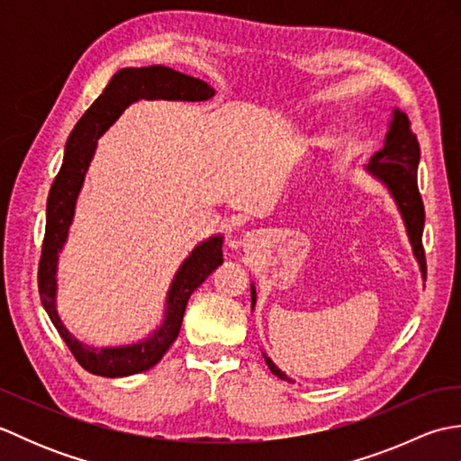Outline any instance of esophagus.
Returning <instances> with one entry per match:
<instances>
[{
  "mask_svg": "<svg viewBox=\"0 0 461 461\" xmlns=\"http://www.w3.org/2000/svg\"><path fill=\"white\" fill-rule=\"evenodd\" d=\"M259 240H261V236H259V233H256V231H251V233H248V236H246V240H243V246H246L248 249H251L253 246H256V243H259Z\"/></svg>",
  "mask_w": 461,
  "mask_h": 461,
  "instance_id": "1",
  "label": "esophagus"
}]
</instances>
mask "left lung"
Segmentation results:
<instances>
[{"label": "left lung", "instance_id": "1", "mask_svg": "<svg viewBox=\"0 0 461 461\" xmlns=\"http://www.w3.org/2000/svg\"><path fill=\"white\" fill-rule=\"evenodd\" d=\"M418 162H420V144L416 134L410 129V121L406 113L394 109L390 129L386 132L384 146L368 160L366 170L386 185L388 192L398 205L402 215L408 240L412 243L414 258L420 263V271L426 277V256L422 246L424 231V203L422 195L418 192ZM251 307H256V287L251 285ZM266 362L273 375L281 380H291L285 372L276 366L267 355Z\"/></svg>", "mask_w": 461, "mask_h": 461}]
</instances>
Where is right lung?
Wrapping results in <instances>:
<instances>
[{"mask_svg": "<svg viewBox=\"0 0 461 461\" xmlns=\"http://www.w3.org/2000/svg\"><path fill=\"white\" fill-rule=\"evenodd\" d=\"M213 95L215 91L205 81L174 71L170 67H126L113 75V79L104 86L99 99L86 109L79 122L75 124L73 132L68 134L61 170L55 176L47 198L45 238L37 273L39 295H41L49 319H51L59 335L67 342L77 362L96 376L121 378L152 368L166 355V350L172 347V342L178 339L184 311L192 293L223 263L221 236H213L202 241L200 246H195L172 281L168 297H166L162 325L144 340L126 347L106 348H93L77 340L57 315L55 276L59 251L63 249L67 241L68 225H71L75 215V203L83 188L85 174L89 170V164L95 156L96 140L109 131V126L119 119L126 106L140 99L208 101Z\"/></svg>", "mask_w": 461, "mask_h": 461, "instance_id": "add662e5", "label": "right lung"}]
</instances>
